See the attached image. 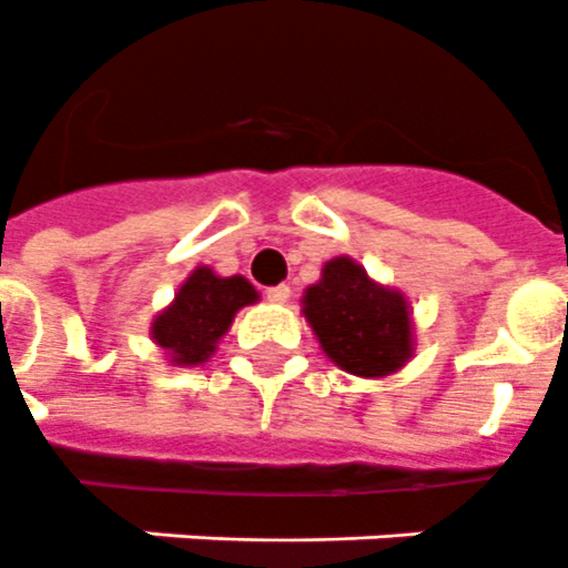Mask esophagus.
Here are the masks:
<instances>
[{
  "label": "esophagus",
  "instance_id": "34e87169",
  "mask_svg": "<svg viewBox=\"0 0 568 568\" xmlns=\"http://www.w3.org/2000/svg\"><path fill=\"white\" fill-rule=\"evenodd\" d=\"M266 298H270L272 305H287V302H290V287H287V284L270 287V290H266Z\"/></svg>",
  "mask_w": 568,
  "mask_h": 568
}]
</instances>
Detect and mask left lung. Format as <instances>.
<instances>
[{
    "label": "left lung",
    "instance_id": "left-lung-1",
    "mask_svg": "<svg viewBox=\"0 0 568 568\" xmlns=\"http://www.w3.org/2000/svg\"><path fill=\"white\" fill-rule=\"evenodd\" d=\"M302 316L325 357L357 378H387L416 352L405 293L375 281L348 255L325 261L320 281L302 293Z\"/></svg>",
    "mask_w": 568,
    "mask_h": 568
}]
</instances>
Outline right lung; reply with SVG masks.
I'll list each match as a JSON object with an SVG mask.
<instances>
[{"label":"right lung","mask_w":568,"mask_h":568,"mask_svg":"<svg viewBox=\"0 0 568 568\" xmlns=\"http://www.w3.org/2000/svg\"><path fill=\"white\" fill-rule=\"evenodd\" d=\"M255 302H261V293L248 284V278H225L202 263L181 281L170 305L152 316L149 337L170 366H202L216 355L234 316Z\"/></svg>","instance_id":"1"}]
</instances>
